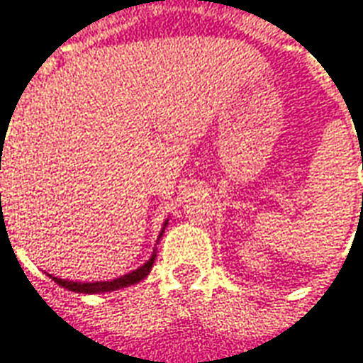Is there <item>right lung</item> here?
I'll use <instances>...</instances> for the list:
<instances>
[{"label": "right lung", "instance_id": "right-lung-1", "mask_svg": "<svg viewBox=\"0 0 363 363\" xmlns=\"http://www.w3.org/2000/svg\"><path fill=\"white\" fill-rule=\"evenodd\" d=\"M1 142H4V138H1ZM0 171H1V157H0ZM0 208H1V192H0ZM4 223H5L4 212H1V225H4ZM167 223H169V220H165V223H163L161 233H159V239H161V235L165 233ZM155 257H157V247H155L153 252H151L150 260H145L142 267L135 268V270H132V272L124 274V276H120V278H114V280L111 281H74V280H62V278H58V276H52V274H48V276H50L52 280L56 281L58 286L69 289V291H75V294H104V291H116V289L134 286V284H138V281H142L143 278H147V274L151 272L153 262H155Z\"/></svg>", "mask_w": 363, "mask_h": 363}]
</instances>
